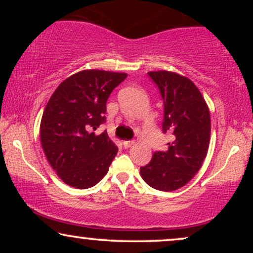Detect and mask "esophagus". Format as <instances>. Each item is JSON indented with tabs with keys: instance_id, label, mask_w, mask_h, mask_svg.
<instances>
[{
	"instance_id": "1",
	"label": "esophagus",
	"mask_w": 253,
	"mask_h": 253,
	"mask_svg": "<svg viewBox=\"0 0 253 253\" xmlns=\"http://www.w3.org/2000/svg\"><path fill=\"white\" fill-rule=\"evenodd\" d=\"M133 144H134V140H124L123 141V146L126 147V148L131 147Z\"/></svg>"
}]
</instances>
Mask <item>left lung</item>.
Returning a JSON list of instances; mask_svg holds the SVG:
<instances>
[{
  "label": "left lung",
  "mask_w": 253,
  "mask_h": 253,
  "mask_svg": "<svg viewBox=\"0 0 253 253\" xmlns=\"http://www.w3.org/2000/svg\"><path fill=\"white\" fill-rule=\"evenodd\" d=\"M164 100L162 131L172 141L167 151L154 152L140 167L145 182L160 191H174L191 181L210 146L211 116L202 93L189 78L170 71L147 72Z\"/></svg>",
  "instance_id": "left-lung-1"
}]
</instances>
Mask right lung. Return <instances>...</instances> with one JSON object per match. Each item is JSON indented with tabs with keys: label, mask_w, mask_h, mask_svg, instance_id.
<instances>
[{
	"label": "right lung",
	"mask_w": 253,
	"mask_h": 253,
	"mask_svg": "<svg viewBox=\"0 0 253 253\" xmlns=\"http://www.w3.org/2000/svg\"><path fill=\"white\" fill-rule=\"evenodd\" d=\"M126 76L83 70L62 82L50 96L41 119V146L65 184L92 188L108 172L119 148L107 131L99 136L93 131L106 122L107 100Z\"/></svg>",
	"instance_id": "obj_1"
}]
</instances>
